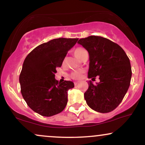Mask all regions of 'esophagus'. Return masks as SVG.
Instances as JSON below:
<instances>
[{
    "label": "esophagus",
    "mask_w": 145,
    "mask_h": 145,
    "mask_svg": "<svg viewBox=\"0 0 145 145\" xmlns=\"http://www.w3.org/2000/svg\"><path fill=\"white\" fill-rule=\"evenodd\" d=\"M78 84V82H74V85L75 86H77Z\"/></svg>",
    "instance_id": "esophagus-1"
}]
</instances>
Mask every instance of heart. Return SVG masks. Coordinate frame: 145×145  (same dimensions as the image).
<instances>
[{"label":"heart","mask_w":145,"mask_h":145,"mask_svg":"<svg viewBox=\"0 0 145 145\" xmlns=\"http://www.w3.org/2000/svg\"><path fill=\"white\" fill-rule=\"evenodd\" d=\"M86 50L82 48H77L74 50V54L78 59H80L81 56H82V54ZM65 62V60H64L63 63ZM81 75H82V71H74L71 74V77L74 80H78L81 78Z\"/></svg>","instance_id":"1"}]
</instances>
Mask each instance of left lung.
Masks as SVG:
<instances>
[{
	"mask_svg": "<svg viewBox=\"0 0 145 145\" xmlns=\"http://www.w3.org/2000/svg\"><path fill=\"white\" fill-rule=\"evenodd\" d=\"M89 54L88 78L99 82H88L84 93L86 104L91 109L101 113L114 110L125 95L131 78L129 58L119 45L99 36H89L78 41Z\"/></svg>",
	"mask_w": 145,
	"mask_h": 145,
	"instance_id": "8db88e82",
	"label": "left lung"
}]
</instances>
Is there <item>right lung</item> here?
Returning a JSON list of instances; mask_svg holds the SVG:
<instances>
[{
	"mask_svg": "<svg viewBox=\"0 0 145 145\" xmlns=\"http://www.w3.org/2000/svg\"><path fill=\"white\" fill-rule=\"evenodd\" d=\"M78 38H58L33 49L25 59L19 81L21 93L28 106L44 116L61 112L67 103L68 90L74 82L55 79L56 68L61 67L68 51Z\"/></svg>",
	"mask_w": 145,
	"mask_h": 145,
	"instance_id": "right-lung-1",
	"label": "right lung"
}]
</instances>
